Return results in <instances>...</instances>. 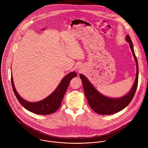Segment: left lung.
I'll list each match as a JSON object with an SVG mask.
<instances>
[{
  "instance_id": "left-lung-1",
  "label": "left lung",
  "mask_w": 148,
  "mask_h": 148,
  "mask_svg": "<svg viewBox=\"0 0 148 148\" xmlns=\"http://www.w3.org/2000/svg\"><path fill=\"white\" fill-rule=\"evenodd\" d=\"M126 40L129 43L130 48L132 51L137 66L136 78L134 83L130 91L126 96L119 99H110L106 97L97 92L93 85L89 83L86 77H85L83 75L80 74V77L82 80L85 95L87 99L89 105L94 111L98 114L109 115L121 111L129 105L136 93L138 80V62L133 48L132 42L129 35H127Z\"/></svg>"
}]
</instances>
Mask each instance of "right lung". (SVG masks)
Returning <instances> with one entry per match:
<instances>
[{
  "label": "right lung",
  "mask_w": 148,
  "mask_h": 148,
  "mask_svg": "<svg viewBox=\"0 0 148 148\" xmlns=\"http://www.w3.org/2000/svg\"><path fill=\"white\" fill-rule=\"evenodd\" d=\"M76 76L77 73L75 72L68 74L64 77L56 89L51 95L42 101L36 103L28 102L22 99L15 89L12 76L11 80L14 94L21 106L32 113L44 115L52 114L60 108L70 81Z\"/></svg>",
  "instance_id": "1"
}]
</instances>
